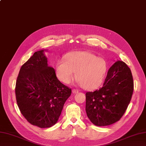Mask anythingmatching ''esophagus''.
Wrapping results in <instances>:
<instances>
[{
    "instance_id": "1",
    "label": "esophagus",
    "mask_w": 146,
    "mask_h": 146,
    "mask_svg": "<svg viewBox=\"0 0 146 146\" xmlns=\"http://www.w3.org/2000/svg\"><path fill=\"white\" fill-rule=\"evenodd\" d=\"M72 92L73 94H77L78 92H79V90H77V89H74V88H73V89L72 90Z\"/></svg>"
}]
</instances>
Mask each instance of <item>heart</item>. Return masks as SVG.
Returning <instances> with one entry per match:
<instances>
[{"label": "heart", "instance_id": "obj_1", "mask_svg": "<svg viewBox=\"0 0 146 146\" xmlns=\"http://www.w3.org/2000/svg\"><path fill=\"white\" fill-rule=\"evenodd\" d=\"M106 71L105 60L87 51L70 53L65 60H59L56 67V75L62 82L70 84L77 72L78 83L87 90L98 87L104 80Z\"/></svg>", "mask_w": 146, "mask_h": 146}]
</instances>
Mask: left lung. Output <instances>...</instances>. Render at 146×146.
<instances>
[{"label": "left lung", "instance_id": "8db88e82", "mask_svg": "<svg viewBox=\"0 0 146 146\" xmlns=\"http://www.w3.org/2000/svg\"><path fill=\"white\" fill-rule=\"evenodd\" d=\"M134 82L129 67L117 61L109 69L103 86L85 94V111L94 124L104 126L119 121L129 104Z\"/></svg>", "mask_w": 146, "mask_h": 146}]
</instances>
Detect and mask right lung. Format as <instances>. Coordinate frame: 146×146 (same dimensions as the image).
Segmentation results:
<instances>
[{
    "label": "right lung",
    "mask_w": 146,
    "mask_h": 146,
    "mask_svg": "<svg viewBox=\"0 0 146 146\" xmlns=\"http://www.w3.org/2000/svg\"><path fill=\"white\" fill-rule=\"evenodd\" d=\"M35 52L20 68L15 95L21 113L32 125L50 127L58 121L71 89L56 77L44 54Z\"/></svg>",
    "instance_id": "right-lung-1"
}]
</instances>
